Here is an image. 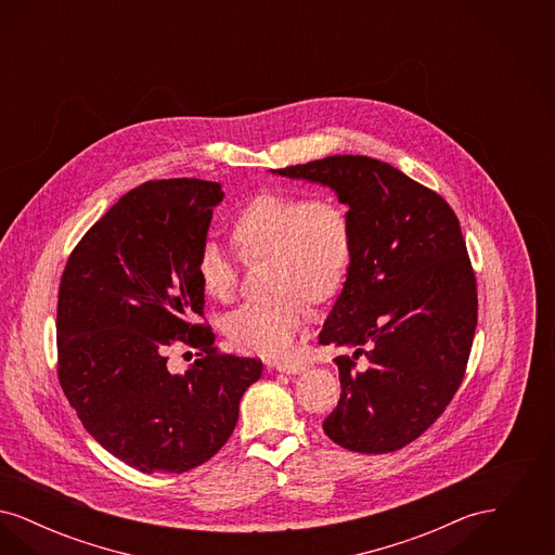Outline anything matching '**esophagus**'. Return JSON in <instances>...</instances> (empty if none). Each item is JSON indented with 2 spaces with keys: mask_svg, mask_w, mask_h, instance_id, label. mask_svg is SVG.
<instances>
[{
  "mask_svg": "<svg viewBox=\"0 0 555 555\" xmlns=\"http://www.w3.org/2000/svg\"><path fill=\"white\" fill-rule=\"evenodd\" d=\"M306 369H308V364H304V362H279L276 364L279 372H287V374H299Z\"/></svg>",
  "mask_w": 555,
  "mask_h": 555,
  "instance_id": "esophagus-1",
  "label": "esophagus"
}]
</instances>
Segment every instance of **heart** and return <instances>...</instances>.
Wrapping results in <instances>:
<instances>
[{"label": "heart", "instance_id": "b5f03b06", "mask_svg": "<svg viewBox=\"0 0 555 555\" xmlns=\"http://www.w3.org/2000/svg\"><path fill=\"white\" fill-rule=\"evenodd\" d=\"M231 241L247 262L268 258L270 293L243 304L227 320V335L243 353L285 358L310 320V299H335L353 266V222L341 202L299 191L254 195L231 222ZM197 285L216 301H231L237 266L214 243L202 247Z\"/></svg>", "mask_w": 555, "mask_h": 555}]
</instances>
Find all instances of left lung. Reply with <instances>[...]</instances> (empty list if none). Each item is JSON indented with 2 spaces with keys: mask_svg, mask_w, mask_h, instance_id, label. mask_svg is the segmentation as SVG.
Masks as SVG:
<instances>
[{
  "mask_svg": "<svg viewBox=\"0 0 555 555\" xmlns=\"http://www.w3.org/2000/svg\"><path fill=\"white\" fill-rule=\"evenodd\" d=\"M274 172L331 186L353 222V266L320 333L345 349L322 428L358 453L405 448L446 412L473 349L478 299L460 220L439 193L369 156Z\"/></svg>",
  "mask_w": 555,
  "mask_h": 555,
  "instance_id": "1",
  "label": "left lung"
}]
</instances>
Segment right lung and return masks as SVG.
Instances as JSON below:
<instances>
[{
  "label": "right lung",
  "mask_w": 555,
  "mask_h": 555,
  "mask_svg": "<svg viewBox=\"0 0 555 555\" xmlns=\"http://www.w3.org/2000/svg\"><path fill=\"white\" fill-rule=\"evenodd\" d=\"M220 183L147 181L122 195L73 249L57 291V378L87 433L141 473H186L235 430L262 362L222 353L204 318L195 264ZM198 349L185 375L165 364Z\"/></svg>",
  "instance_id": "right-lung-1"
}]
</instances>
